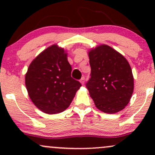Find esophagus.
Returning <instances> with one entry per match:
<instances>
[{
    "label": "esophagus",
    "mask_w": 155,
    "mask_h": 155,
    "mask_svg": "<svg viewBox=\"0 0 155 155\" xmlns=\"http://www.w3.org/2000/svg\"><path fill=\"white\" fill-rule=\"evenodd\" d=\"M80 82H81V84L82 85L84 84V77H82L81 79V80H80Z\"/></svg>",
    "instance_id": "1"
}]
</instances>
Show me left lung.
<instances>
[{"label": "left lung", "instance_id": "left-lung-1", "mask_svg": "<svg viewBox=\"0 0 155 155\" xmlns=\"http://www.w3.org/2000/svg\"><path fill=\"white\" fill-rule=\"evenodd\" d=\"M88 55L91 77L86 85L95 106L106 114L122 111L130 101L134 88L129 63L106 44L92 48Z\"/></svg>", "mask_w": 155, "mask_h": 155}]
</instances>
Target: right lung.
Here are the masks:
<instances>
[{"label": "right lung", "mask_w": 155, "mask_h": 155, "mask_svg": "<svg viewBox=\"0 0 155 155\" xmlns=\"http://www.w3.org/2000/svg\"><path fill=\"white\" fill-rule=\"evenodd\" d=\"M63 48L53 44L30 64L25 86L33 104L44 113L53 114L70 106L81 84L71 76V66Z\"/></svg>", "instance_id": "add662e5"}]
</instances>
